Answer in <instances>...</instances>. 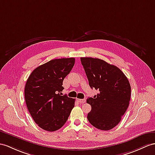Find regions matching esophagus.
<instances>
[{
  "label": "esophagus",
  "mask_w": 155,
  "mask_h": 155,
  "mask_svg": "<svg viewBox=\"0 0 155 155\" xmlns=\"http://www.w3.org/2000/svg\"><path fill=\"white\" fill-rule=\"evenodd\" d=\"M78 101L80 102V103H85V99H78Z\"/></svg>",
  "instance_id": "obj_1"
}]
</instances>
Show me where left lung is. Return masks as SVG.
Wrapping results in <instances>:
<instances>
[{"mask_svg": "<svg viewBox=\"0 0 155 155\" xmlns=\"http://www.w3.org/2000/svg\"><path fill=\"white\" fill-rule=\"evenodd\" d=\"M91 88L99 91L87 103L91 106L87 114L89 123L101 130H110L118 125L129 106L131 86L127 78L118 67L104 60L81 57Z\"/></svg>", "mask_w": 155, "mask_h": 155, "instance_id": "left-lung-1", "label": "left lung"}]
</instances>
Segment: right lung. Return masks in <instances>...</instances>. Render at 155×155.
Wrapping results in <instances>:
<instances>
[{"label":"right lung","mask_w":155,"mask_h":155,"mask_svg":"<svg viewBox=\"0 0 155 155\" xmlns=\"http://www.w3.org/2000/svg\"><path fill=\"white\" fill-rule=\"evenodd\" d=\"M74 64V58L50 60L36 68L26 81V105L34 121L44 130L61 128L74 107L75 99L61 95L64 79Z\"/></svg>","instance_id":"right-lung-1"}]
</instances>
